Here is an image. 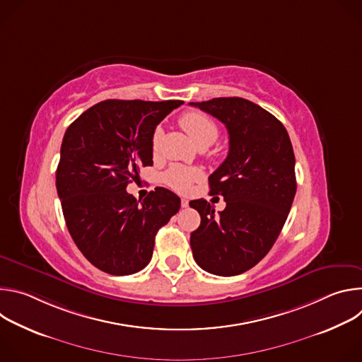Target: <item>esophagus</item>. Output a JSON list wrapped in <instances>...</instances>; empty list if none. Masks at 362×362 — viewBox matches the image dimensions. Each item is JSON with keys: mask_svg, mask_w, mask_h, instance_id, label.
I'll list each match as a JSON object with an SVG mask.
<instances>
[{"mask_svg": "<svg viewBox=\"0 0 362 362\" xmlns=\"http://www.w3.org/2000/svg\"><path fill=\"white\" fill-rule=\"evenodd\" d=\"M180 204H182V208H187V206H189V200H187V199H182V200H180Z\"/></svg>", "mask_w": 362, "mask_h": 362, "instance_id": "obj_1", "label": "esophagus"}]
</instances>
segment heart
I'll use <instances>...</instances> for the list:
<instances>
[{"mask_svg": "<svg viewBox=\"0 0 362 362\" xmlns=\"http://www.w3.org/2000/svg\"><path fill=\"white\" fill-rule=\"evenodd\" d=\"M179 124L183 130L202 147L212 144L218 134V126L212 119L199 112H187L179 119ZM162 137V129L158 127L151 137V147L156 151L159 147V141ZM200 177V170L196 168H186L176 165L170 168L165 175V182L177 192H186L189 186Z\"/></svg>", "mask_w": 362, "mask_h": 362, "instance_id": "1", "label": "heart"}]
</instances>
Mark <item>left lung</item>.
I'll list each match as a JSON object with an SVG mask.
<instances>
[{"label":"left lung","instance_id":"obj_1","mask_svg":"<svg viewBox=\"0 0 362 362\" xmlns=\"http://www.w3.org/2000/svg\"><path fill=\"white\" fill-rule=\"evenodd\" d=\"M190 106L221 120L229 153L209 176L211 194L226 208L215 214L204 199L189 204L200 215L190 235L196 264L206 272L233 276L253 268L278 239L296 193L295 156L284 124L240 97H218Z\"/></svg>","mask_w":362,"mask_h":362}]
</instances>
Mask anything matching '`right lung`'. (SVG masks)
I'll use <instances>...</instances> for the list:
<instances>
[{"mask_svg":"<svg viewBox=\"0 0 362 362\" xmlns=\"http://www.w3.org/2000/svg\"><path fill=\"white\" fill-rule=\"evenodd\" d=\"M182 100L100 101L66 130L56 173L67 229L86 259L110 275H132L151 259L154 238L180 209L158 187L143 202L126 192L153 165L156 126Z\"/></svg>","mask_w":362,"mask_h":362,"instance_id":"add662e5","label":"right lung"}]
</instances>
